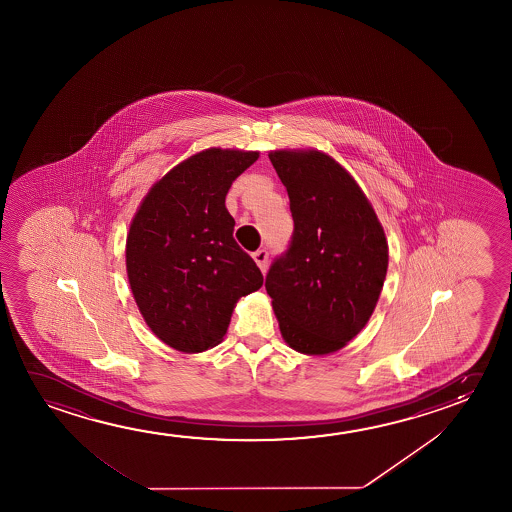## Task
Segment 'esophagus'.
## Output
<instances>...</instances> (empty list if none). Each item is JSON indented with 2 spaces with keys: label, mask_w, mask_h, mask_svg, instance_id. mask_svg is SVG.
<instances>
[{
  "label": "esophagus",
  "mask_w": 512,
  "mask_h": 512,
  "mask_svg": "<svg viewBox=\"0 0 512 512\" xmlns=\"http://www.w3.org/2000/svg\"><path fill=\"white\" fill-rule=\"evenodd\" d=\"M268 259V250H257V252L253 253V260L257 262V266H259L262 273H266V269H268Z\"/></svg>",
  "instance_id": "esophagus-1"
}]
</instances>
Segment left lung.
<instances>
[{
    "label": "left lung",
    "instance_id": "8db88e82",
    "mask_svg": "<svg viewBox=\"0 0 512 512\" xmlns=\"http://www.w3.org/2000/svg\"><path fill=\"white\" fill-rule=\"evenodd\" d=\"M291 200L294 234L266 276L285 344L337 353L369 323L388 269L378 214L353 175L317 149L271 150Z\"/></svg>",
    "mask_w": 512,
    "mask_h": 512
}]
</instances>
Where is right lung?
Here are the masks:
<instances>
[{
    "label": "right lung",
    "instance_id": "right-lung-1",
    "mask_svg": "<svg viewBox=\"0 0 512 512\" xmlns=\"http://www.w3.org/2000/svg\"><path fill=\"white\" fill-rule=\"evenodd\" d=\"M257 159V150L197 152L154 182L134 213L126 241L129 285L150 331L175 351L218 346L237 301L262 287L225 207L232 182Z\"/></svg>",
    "mask_w": 512,
    "mask_h": 512
}]
</instances>
